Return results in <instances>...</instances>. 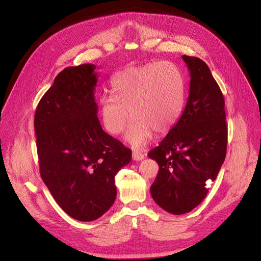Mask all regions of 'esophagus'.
Returning a JSON list of instances; mask_svg holds the SVG:
<instances>
[{
	"label": "esophagus",
	"mask_w": 261,
	"mask_h": 261,
	"mask_svg": "<svg viewBox=\"0 0 261 261\" xmlns=\"http://www.w3.org/2000/svg\"><path fill=\"white\" fill-rule=\"evenodd\" d=\"M144 158H145V155L141 151H139V150H134V151L132 152V159L134 161H142V160H144Z\"/></svg>",
	"instance_id": "34e87169"
}]
</instances>
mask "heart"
I'll return each instance as SVG.
<instances>
[{
	"mask_svg": "<svg viewBox=\"0 0 261 261\" xmlns=\"http://www.w3.org/2000/svg\"><path fill=\"white\" fill-rule=\"evenodd\" d=\"M114 97L101 96L99 115L105 129L120 134L133 117L126 133L136 149L151 139L153 131L164 134L179 120L185 101V81L180 68L168 61L128 67L115 74L111 82Z\"/></svg>",
	"mask_w": 261,
	"mask_h": 261,
	"instance_id": "b5f03b06",
	"label": "heart"
}]
</instances>
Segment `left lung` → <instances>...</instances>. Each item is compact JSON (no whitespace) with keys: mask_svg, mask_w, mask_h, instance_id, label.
<instances>
[{"mask_svg":"<svg viewBox=\"0 0 261 261\" xmlns=\"http://www.w3.org/2000/svg\"><path fill=\"white\" fill-rule=\"evenodd\" d=\"M190 74L189 95L182 116L160 145L148 153L159 172L150 188L166 212L193 211L208 193L226 155L224 97L210 67L197 57L182 56Z\"/></svg>","mask_w":261,"mask_h":261,"instance_id":"8db88e82","label":"left lung"}]
</instances>
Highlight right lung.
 Segmentation results:
<instances>
[{
    "instance_id": "1",
    "label": "right lung",
    "mask_w": 261,
    "mask_h": 261,
    "mask_svg": "<svg viewBox=\"0 0 261 261\" xmlns=\"http://www.w3.org/2000/svg\"><path fill=\"white\" fill-rule=\"evenodd\" d=\"M95 68H64L39 101L34 119L41 177L59 206L84 222L96 220L112 206L114 176L132 156L100 126Z\"/></svg>"
}]
</instances>
